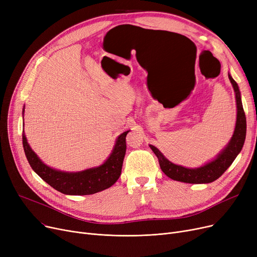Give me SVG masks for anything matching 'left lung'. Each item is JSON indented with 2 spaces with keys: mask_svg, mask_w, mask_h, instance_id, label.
<instances>
[{
  "mask_svg": "<svg viewBox=\"0 0 257 257\" xmlns=\"http://www.w3.org/2000/svg\"><path fill=\"white\" fill-rule=\"evenodd\" d=\"M229 80L233 86L235 92V100H236V123L233 136L228 143V145L224 148L223 151L215 157L210 163L206 165L195 168V169H188L182 166L175 165L168 160L164 154L161 153L156 147L149 145L152 151L158 158L159 166L161 171H163L168 177L173 180L185 182V183H210L214 180H217L224 174V172L231 166L233 160L236 158L238 153L241 151L242 146H244L245 139H246V115L244 108H242L241 99H240V92L238 89V85L233 80V78L228 74Z\"/></svg>",
  "mask_w": 257,
  "mask_h": 257,
  "instance_id": "1",
  "label": "left lung"
}]
</instances>
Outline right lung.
<instances>
[{"label": "right lung", "instance_id": "right-lung-1", "mask_svg": "<svg viewBox=\"0 0 257 257\" xmlns=\"http://www.w3.org/2000/svg\"><path fill=\"white\" fill-rule=\"evenodd\" d=\"M129 130L125 131L116 139L110 156L103 165L81 172H62L45 165L35 152L32 151L24 131L23 146L26 157L32 170L56 191L65 195H92L110 187L120 176L126 153V136Z\"/></svg>", "mask_w": 257, "mask_h": 257}]
</instances>
